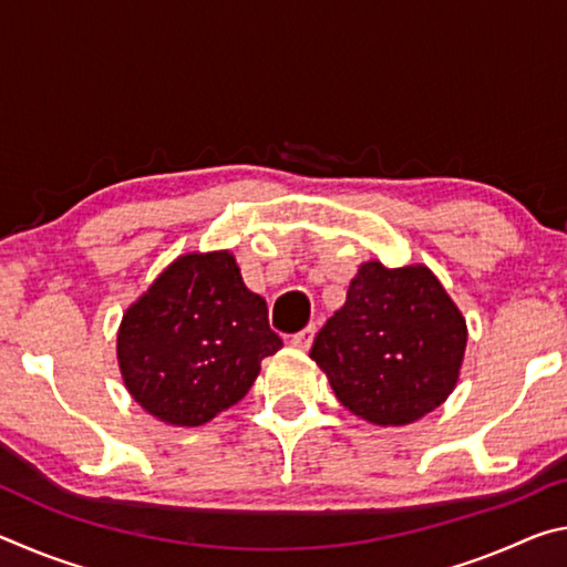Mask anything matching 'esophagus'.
Masks as SVG:
<instances>
[{
	"label": "esophagus",
	"instance_id": "1",
	"mask_svg": "<svg viewBox=\"0 0 567 567\" xmlns=\"http://www.w3.org/2000/svg\"><path fill=\"white\" fill-rule=\"evenodd\" d=\"M312 340H315V324H310V328H305L302 332L292 334L290 344H292V348H297V350H310Z\"/></svg>",
	"mask_w": 567,
	"mask_h": 567
}]
</instances>
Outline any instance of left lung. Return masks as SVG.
I'll list each match as a JSON object with an SVG mask.
<instances>
[{
    "mask_svg": "<svg viewBox=\"0 0 567 567\" xmlns=\"http://www.w3.org/2000/svg\"><path fill=\"white\" fill-rule=\"evenodd\" d=\"M467 324L425 265L362 262L310 358L334 395L372 425H408L443 405L460 378Z\"/></svg>",
    "mask_w": 567,
    "mask_h": 567,
    "instance_id": "left-lung-1",
    "label": "left lung"
}]
</instances>
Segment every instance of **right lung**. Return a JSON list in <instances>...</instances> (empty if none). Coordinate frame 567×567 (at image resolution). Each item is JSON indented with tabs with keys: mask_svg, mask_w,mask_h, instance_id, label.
I'll return each instance as SVG.
<instances>
[{
	"mask_svg": "<svg viewBox=\"0 0 567 567\" xmlns=\"http://www.w3.org/2000/svg\"><path fill=\"white\" fill-rule=\"evenodd\" d=\"M280 348L267 302L247 290L227 249L177 257L127 307L117 332L124 388L177 427L205 425L233 408Z\"/></svg>",
	"mask_w": 567,
	"mask_h": 567,
	"instance_id": "add662e5",
	"label": "right lung"
}]
</instances>
